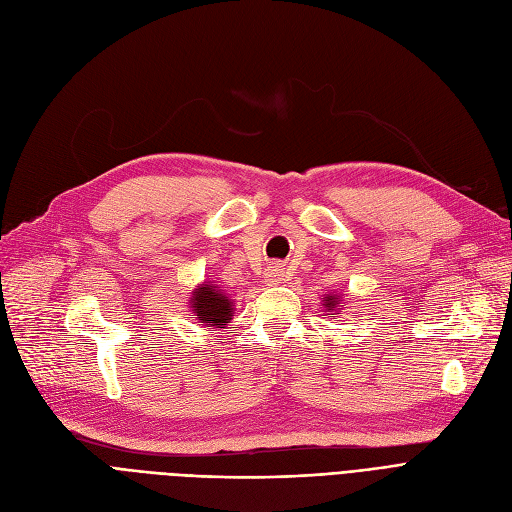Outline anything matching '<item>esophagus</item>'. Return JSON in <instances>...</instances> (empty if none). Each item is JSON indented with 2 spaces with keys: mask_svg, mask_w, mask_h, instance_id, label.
I'll return each instance as SVG.
<instances>
[{
  "mask_svg": "<svg viewBox=\"0 0 512 512\" xmlns=\"http://www.w3.org/2000/svg\"><path fill=\"white\" fill-rule=\"evenodd\" d=\"M282 276H285V268L278 266V263H276V266H270V268L266 270V280H268V282H278Z\"/></svg>",
  "mask_w": 512,
  "mask_h": 512,
  "instance_id": "1",
  "label": "esophagus"
}]
</instances>
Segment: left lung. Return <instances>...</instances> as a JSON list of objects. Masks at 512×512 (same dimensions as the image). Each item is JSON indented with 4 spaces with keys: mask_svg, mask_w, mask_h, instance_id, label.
Masks as SVG:
<instances>
[{
    "mask_svg": "<svg viewBox=\"0 0 512 512\" xmlns=\"http://www.w3.org/2000/svg\"><path fill=\"white\" fill-rule=\"evenodd\" d=\"M335 304H337V297L329 295V297L325 299V306H327V310H333V308H335Z\"/></svg>",
    "mask_w": 512,
    "mask_h": 512,
    "instance_id": "obj_1",
    "label": "left lung"
}]
</instances>
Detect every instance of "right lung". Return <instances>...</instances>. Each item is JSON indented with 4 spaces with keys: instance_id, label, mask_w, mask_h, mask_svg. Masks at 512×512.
I'll return each instance as SVG.
<instances>
[{
    "instance_id": "right-lung-1",
    "label": "right lung",
    "mask_w": 512,
    "mask_h": 512,
    "mask_svg": "<svg viewBox=\"0 0 512 512\" xmlns=\"http://www.w3.org/2000/svg\"><path fill=\"white\" fill-rule=\"evenodd\" d=\"M192 308H194V316H198L200 323H208L215 329H223L221 325L230 320L234 310L232 301L227 299L217 287H211V285L196 289L192 297Z\"/></svg>"
}]
</instances>
